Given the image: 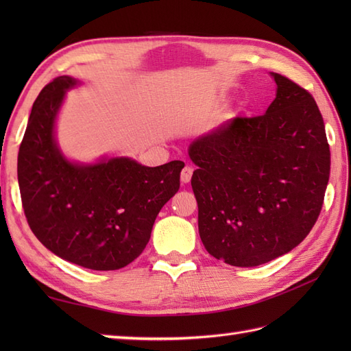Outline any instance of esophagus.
Instances as JSON below:
<instances>
[{
  "label": "esophagus",
  "instance_id": "1",
  "mask_svg": "<svg viewBox=\"0 0 351 351\" xmlns=\"http://www.w3.org/2000/svg\"><path fill=\"white\" fill-rule=\"evenodd\" d=\"M191 175H193V167L191 166H185L181 171V182L182 184H189L191 181Z\"/></svg>",
  "mask_w": 351,
  "mask_h": 351
}]
</instances>
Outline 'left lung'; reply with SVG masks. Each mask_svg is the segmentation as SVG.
<instances>
[{"label": "left lung", "mask_w": 351, "mask_h": 351, "mask_svg": "<svg viewBox=\"0 0 351 351\" xmlns=\"http://www.w3.org/2000/svg\"><path fill=\"white\" fill-rule=\"evenodd\" d=\"M265 114L234 117L196 138L189 155L199 235L234 267L273 261L311 232L330 175L323 116L312 95L280 73Z\"/></svg>", "instance_id": "obj_1"}]
</instances>
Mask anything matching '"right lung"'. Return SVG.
I'll return each instance as SVG.
<instances>
[{"label":"right lung","mask_w":351,"mask_h":351,"mask_svg":"<svg viewBox=\"0 0 351 351\" xmlns=\"http://www.w3.org/2000/svg\"><path fill=\"white\" fill-rule=\"evenodd\" d=\"M77 84L58 77L33 104L18 154L22 206L54 255L90 270H119L145 250L156 215L180 190L184 162L146 167L126 156L71 162L54 128L66 92Z\"/></svg>","instance_id":"right-lung-1"}]
</instances>
